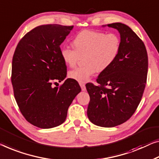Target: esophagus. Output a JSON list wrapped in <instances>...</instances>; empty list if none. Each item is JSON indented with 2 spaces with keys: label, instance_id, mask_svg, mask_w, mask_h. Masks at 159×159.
<instances>
[{
  "label": "esophagus",
  "instance_id": "34e87169",
  "mask_svg": "<svg viewBox=\"0 0 159 159\" xmlns=\"http://www.w3.org/2000/svg\"><path fill=\"white\" fill-rule=\"evenodd\" d=\"M80 88H81L82 91H86V86H85L84 84H81V83H80Z\"/></svg>",
  "mask_w": 159,
  "mask_h": 159
}]
</instances>
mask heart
I'll return each mask as SVG.
<instances>
[{"label":"heart","mask_w":159,"mask_h":159,"mask_svg":"<svg viewBox=\"0 0 159 159\" xmlns=\"http://www.w3.org/2000/svg\"><path fill=\"white\" fill-rule=\"evenodd\" d=\"M73 48H63L61 58L66 65L73 67L79 57L84 56V66L70 70L68 76L84 84L98 70L102 72L110 68L117 60L121 50V39L115 33L84 30L73 39Z\"/></svg>","instance_id":"obj_1"}]
</instances>
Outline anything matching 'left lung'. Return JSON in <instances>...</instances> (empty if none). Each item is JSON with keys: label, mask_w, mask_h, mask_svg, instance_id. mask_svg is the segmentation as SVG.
Masks as SVG:
<instances>
[{"label": "left lung", "mask_w": 159, "mask_h": 159, "mask_svg": "<svg viewBox=\"0 0 159 159\" xmlns=\"http://www.w3.org/2000/svg\"><path fill=\"white\" fill-rule=\"evenodd\" d=\"M120 33L121 50L115 63L99 74L98 86L86 84L89 120L101 127H114L129 120L140 103L148 73V54L142 40L121 23L107 25Z\"/></svg>", "instance_id": "obj_1"}]
</instances>
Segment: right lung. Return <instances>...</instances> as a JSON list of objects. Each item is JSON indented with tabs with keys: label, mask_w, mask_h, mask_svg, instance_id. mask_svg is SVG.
Instances as JSON below:
<instances>
[{
	"label": "right lung",
	"mask_w": 159,
	"mask_h": 159,
	"mask_svg": "<svg viewBox=\"0 0 159 159\" xmlns=\"http://www.w3.org/2000/svg\"><path fill=\"white\" fill-rule=\"evenodd\" d=\"M73 25H42L27 33L17 45L12 61L11 82L19 109L28 122L41 129L62 124L80 92L77 82L66 79L60 45Z\"/></svg>",
	"instance_id": "add662e5"
}]
</instances>
